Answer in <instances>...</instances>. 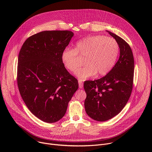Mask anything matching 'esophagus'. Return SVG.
Wrapping results in <instances>:
<instances>
[{"label": "esophagus", "mask_w": 152, "mask_h": 152, "mask_svg": "<svg viewBox=\"0 0 152 152\" xmlns=\"http://www.w3.org/2000/svg\"><path fill=\"white\" fill-rule=\"evenodd\" d=\"M79 86L80 88H82L83 86V83L80 80H79Z\"/></svg>", "instance_id": "34e87169"}]
</instances>
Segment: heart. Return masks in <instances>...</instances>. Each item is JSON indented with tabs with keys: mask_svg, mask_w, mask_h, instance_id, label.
Here are the masks:
<instances>
[{
	"mask_svg": "<svg viewBox=\"0 0 152 152\" xmlns=\"http://www.w3.org/2000/svg\"><path fill=\"white\" fill-rule=\"evenodd\" d=\"M119 53L117 41L104 35L90 36L80 40L74 49H66L61 55V59L69 70L76 72L85 58L86 66L76 73L80 80L94 76H103L113 68Z\"/></svg>",
	"mask_w": 152,
	"mask_h": 152,
	"instance_id": "obj_1",
	"label": "heart"
}]
</instances>
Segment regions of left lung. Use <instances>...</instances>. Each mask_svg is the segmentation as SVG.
<instances>
[{"label": "left lung", "mask_w": 152, "mask_h": 152, "mask_svg": "<svg viewBox=\"0 0 152 152\" xmlns=\"http://www.w3.org/2000/svg\"><path fill=\"white\" fill-rule=\"evenodd\" d=\"M107 32L119 45V59L106 76L83 83L86 94L85 111L98 121L108 120L118 114L127 103L133 88L134 59L132 49L123 38Z\"/></svg>", "instance_id": "left-lung-1"}]
</instances>
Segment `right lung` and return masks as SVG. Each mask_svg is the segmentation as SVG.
<instances>
[{
  "label": "right lung",
  "instance_id": "add662e5",
  "mask_svg": "<svg viewBox=\"0 0 152 152\" xmlns=\"http://www.w3.org/2000/svg\"><path fill=\"white\" fill-rule=\"evenodd\" d=\"M70 31H46L29 37L18 58L17 81L29 111L46 123H55L66 113L78 88V81L61 59L73 36Z\"/></svg>",
  "mask_w": 152,
  "mask_h": 152
}]
</instances>
